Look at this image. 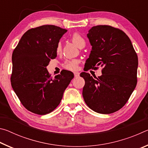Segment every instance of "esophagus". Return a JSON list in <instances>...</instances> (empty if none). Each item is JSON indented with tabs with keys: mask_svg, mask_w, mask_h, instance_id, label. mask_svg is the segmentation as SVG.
<instances>
[{
	"mask_svg": "<svg viewBox=\"0 0 148 148\" xmlns=\"http://www.w3.org/2000/svg\"><path fill=\"white\" fill-rule=\"evenodd\" d=\"M74 77H79V73L78 72H74Z\"/></svg>",
	"mask_w": 148,
	"mask_h": 148,
	"instance_id": "1",
	"label": "esophagus"
}]
</instances>
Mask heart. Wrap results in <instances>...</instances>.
Segmentation results:
<instances>
[{
  "mask_svg": "<svg viewBox=\"0 0 148 148\" xmlns=\"http://www.w3.org/2000/svg\"><path fill=\"white\" fill-rule=\"evenodd\" d=\"M71 40L72 42L78 47H79L82 45L85 44V43H86L83 37H82L79 34L76 33V32H75V33L72 34ZM61 44H58L56 47V51L57 53H59V52L61 51ZM77 64H78V61H77V60H69V61L64 62V63L63 64V67L64 69L69 70V71H74V70L77 69Z\"/></svg>",
  "mask_w": 148,
  "mask_h": 148,
  "instance_id": "obj_1",
  "label": "heart"
}]
</instances>
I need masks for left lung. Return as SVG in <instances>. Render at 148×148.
<instances>
[{"label":"left lung","mask_w":148,"mask_h":148,"mask_svg":"<svg viewBox=\"0 0 148 148\" xmlns=\"http://www.w3.org/2000/svg\"><path fill=\"white\" fill-rule=\"evenodd\" d=\"M92 46L85 71L102 67L96 79L82 72L85 79L84 99L99 114H112L127 103L137 84L138 56L125 32L110 25L92 27L87 34Z\"/></svg>","instance_id":"8db88e82"}]
</instances>
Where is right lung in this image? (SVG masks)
Listing matches in <instances>:
<instances>
[{
    "instance_id": "obj_1",
    "label": "right lung",
    "mask_w": 148,
    "mask_h": 148,
    "mask_svg": "<svg viewBox=\"0 0 148 148\" xmlns=\"http://www.w3.org/2000/svg\"><path fill=\"white\" fill-rule=\"evenodd\" d=\"M66 31L52 25L32 28L14 50L12 87L23 106L32 113L53 111L73 79L74 74L66 70L53 79L46 69L50 60L56 58V47Z\"/></svg>"
}]
</instances>
